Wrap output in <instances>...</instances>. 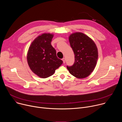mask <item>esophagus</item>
<instances>
[{
	"label": "esophagus",
	"instance_id": "obj_1",
	"mask_svg": "<svg viewBox=\"0 0 122 122\" xmlns=\"http://www.w3.org/2000/svg\"><path fill=\"white\" fill-rule=\"evenodd\" d=\"M62 60H63V63H64V64H65V62H66L65 58H63L62 59Z\"/></svg>",
	"mask_w": 122,
	"mask_h": 122
}]
</instances>
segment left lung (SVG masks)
<instances>
[{
    "mask_svg": "<svg viewBox=\"0 0 122 122\" xmlns=\"http://www.w3.org/2000/svg\"><path fill=\"white\" fill-rule=\"evenodd\" d=\"M75 55L72 66H67L69 73L79 79L88 76L95 69L97 59L98 50L94 41L81 32L72 33L69 37Z\"/></svg>",
    "mask_w": 122,
    "mask_h": 122,
    "instance_id": "1",
    "label": "left lung"
}]
</instances>
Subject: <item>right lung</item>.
<instances>
[{
    "label": "right lung",
    "mask_w": 122,
    "mask_h": 122,
    "mask_svg": "<svg viewBox=\"0 0 122 122\" xmlns=\"http://www.w3.org/2000/svg\"><path fill=\"white\" fill-rule=\"evenodd\" d=\"M53 37L52 34H42L33 41L27 51V61L30 69L41 78L53 75L63 64L51 45Z\"/></svg>",
    "instance_id": "obj_1"
}]
</instances>
